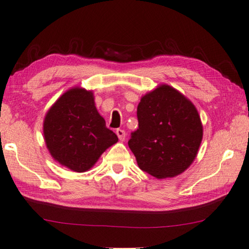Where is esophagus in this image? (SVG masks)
Here are the masks:
<instances>
[{
	"mask_svg": "<svg viewBox=\"0 0 249 249\" xmlns=\"http://www.w3.org/2000/svg\"><path fill=\"white\" fill-rule=\"evenodd\" d=\"M116 135H117V136H119L120 141H124L125 137H126L125 130L122 129V128H117V129H116Z\"/></svg>",
	"mask_w": 249,
	"mask_h": 249,
	"instance_id": "esophagus-1",
	"label": "esophagus"
}]
</instances>
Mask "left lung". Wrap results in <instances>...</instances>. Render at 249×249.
Wrapping results in <instances>:
<instances>
[{"instance_id":"obj_1","label":"left lung","mask_w":249,"mask_h":249,"mask_svg":"<svg viewBox=\"0 0 249 249\" xmlns=\"http://www.w3.org/2000/svg\"><path fill=\"white\" fill-rule=\"evenodd\" d=\"M137 120L128 146L142 171L161 179L178 176L191 165L203 129L199 113L185 96L160 86L142 96Z\"/></svg>"}]
</instances>
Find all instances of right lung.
I'll return each mask as SVG.
<instances>
[{
    "label": "right lung",
    "instance_id": "add662e5",
    "mask_svg": "<svg viewBox=\"0 0 249 249\" xmlns=\"http://www.w3.org/2000/svg\"><path fill=\"white\" fill-rule=\"evenodd\" d=\"M44 135L53 157L77 172L90 169L105 149L119 141L96 111L92 92L80 88L67 91L50 107Z\"/></svg>",
    "mask_w": 249,
    "mask_h": 249
}]
</instances>
